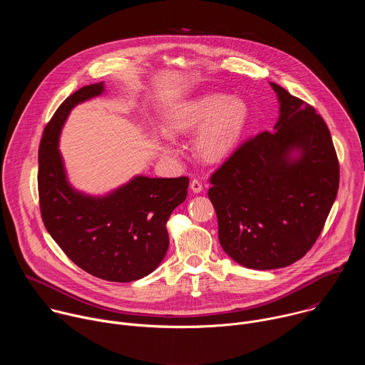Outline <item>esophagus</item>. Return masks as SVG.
<instances>
[{"label":"esophagus","instance_id":"34e87169","mask_svg":"<svg viewBox=\"0 0 365 365\" xmlns=\"http://www.w3.org/2000/svg\"><path fill=\"white\" fill-rule=\"evenodd\" d=\"M202 189H203V186H202V182H200V180L193 179V180L190 182V190H192L193 193H200Z\"/></svg>","mask_w":365,"mask_h":365}]
</instances>
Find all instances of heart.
<instances>
[{"mask_svg": "<svg viewBox=\"0 0 365 365\" xmlns=\"http://www.w3.org/2000/svg\"><path fill=\"white\" fill-rule=\"evenodd\" d=\"M250 118V110L241 98L206 95L178 106L168 117L166 125L172 133H190L202 125L195 145L203 159L221 160L238 145ZM163 153H173L168 141H159Z\"/></svg>", "mask_w": 365, "mask_h": 365, "instance_id": "b5f03b06", "label": "heart"}]
</instances>
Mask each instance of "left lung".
<instances>
[{
	"mask_svg": "<svg viewBox=\"0 0 365 365\" xmlns=\"http://www.w3.org/2000/svg\"><path fill=\"white\" fill-rule=\"evenodd\" d=\"M270 85L280 102L274 133L244 141L212 173L207 190L221 247L254 270L300 259L324 230L339 186L336 151L322 117Z\"/></svg>",
	"mask_w": 365,
	"mask_h": 365,
	"instance_id": "left-lung-1",
	"label": "left lung"
}]
</instances>
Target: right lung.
Instances as JSON below:
<instances>
[{
	"mask_svg": "<svg viewBox=\"0 0 365 365\" xmlns=\"http://www.w3.org/2000/svg\"><path fill=\"white\" fill-rule=\"evenodd\" d=\"M102 92V82L78 89L44 127L37 175L40 212L47 232L78 267L102 280L127 283L162 263L169 248L166 222L186 199L189 179L137 176L99 197L75 190L58 150L59 134L75 106Z\"/></svg>",
	"mask_w": 365,
	"mask_h": 365,
	"instance_id": "right-lung-1",
	"label": "right lung"
}]
</instances>
